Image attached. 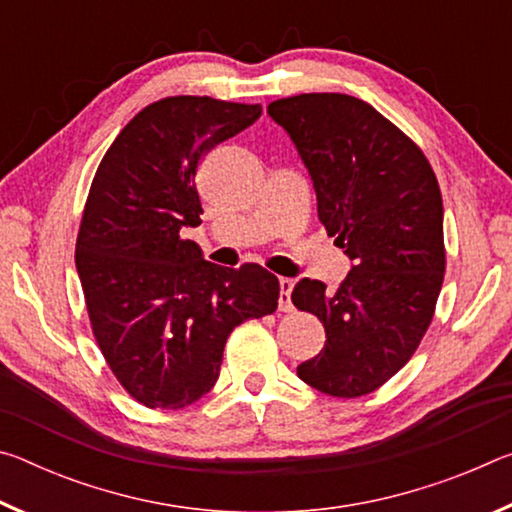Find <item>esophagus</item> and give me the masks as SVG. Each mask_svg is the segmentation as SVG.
Instances as JSON below:
<instances>
[{"mask_svg":"<svg viewBox=\"0 0 512 512\" xmlns=\"http://www.w3.org/2000/svg\"><path fill=\"white\" fill-rule=\"evenodd\" d=\"M291 291H293V280L289 277H280V311H293L291 302Z\"/></svg>","mask_w":512,"mask_h":512,"instance_id":"esophagus-1","label":"esophagus"}]
</instances>
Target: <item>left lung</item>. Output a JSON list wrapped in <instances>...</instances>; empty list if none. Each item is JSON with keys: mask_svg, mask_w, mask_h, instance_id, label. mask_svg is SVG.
<instances>
[{"mask_svg": "<svg viewBox=\"0 0 512 512\" xmlns=\"http://www.w3.org/2000/svg\"><path fill=\"white\" fill-rule=\"evenodd\" d=\"M316 189L318 219L352 259L341 287L302 280L291 300L318 316L325 348L298 377L334 397L386 384L418 350L445 277L443 196L424 153L350 94L273 101Z\"/></svg>", "mask_w": 512, "mask_h": 512, "instance_id": "1", "label": "left lung"}]
</instances>
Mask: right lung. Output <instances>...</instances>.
<instances>
[{
	"label": "right lung",
	"mask_w": 512,
	"mask_h": 512,
	"mask_svg": "<svg viewBox=\"0 0 512 512\" xmlns=\"http://www.w3.org/2000/svg\"><path fill=\"white\" fill-rule=\"evenodd\" d=\"M262 115L259 103L167 97L128 121L94 173L76 271L94 339L149 409H185L219 379L232 329L273 314L280 282L259 264L205 262L196 169Z\"/></svg>",
	"instance_id": "add662e5"
}]
</instances>
